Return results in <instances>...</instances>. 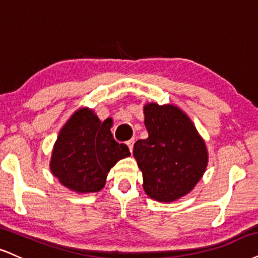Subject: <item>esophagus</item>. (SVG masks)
Masks as SVG:
<instances>
[{
  "label": "esophagus",
  "mask_w": 258,
  "mask_h": 258,
  "mask_svg": "<svg viewBox=\"0 0 258 258\" xmlns=\"http://www.w3.org/2000/svg\"><path fill=\"white\" fill-rule=\"evenodd\" d=\"M126 144H127V147H128L130 151H131V153H132V150H133V144H135V139H130V141L126 142Z\"/></svg>",
  "instance_id": "1"
}]
</instances>
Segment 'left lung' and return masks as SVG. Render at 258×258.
<instances>
[{
    "label": "left lung",
    "instance_id": "left-lung-1",
    "mask_svg": "<svg viewBox=\"0 0 258 258\" xmlns=\"http://www.w3.org/2000/svg\"><path fill=\"white\" fill-rule=\"evenodd\" d=\"M147 139L135 143L133 155L143 173L145 192L160 202L188 194L208 162L207 148L191 120L174 105L144 107Z\"/></svg>",
    "mask_w": 258,
    "mask_h": 258
}]
</instances>
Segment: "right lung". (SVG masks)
Segmentation results:
<instances>
[{
	"label": "right lung",
	"instance_id": "obj_1",
	"mask_svg": "<svg viewBox=\"0 0 258 258\" xmlns=\"http://www.w3.org/2000/svg\"><path fill=\"white\" fill-rule=\"evenodd\" d=\"M111 119L99 121L94 111L79 109L62 127L52 150L50 169L62 185L79 194L103 188L108 172L131 155L110 132Z\"/></svg>",
	"mask_w": 258,
	"mask_h": 258
}]
</instances>
